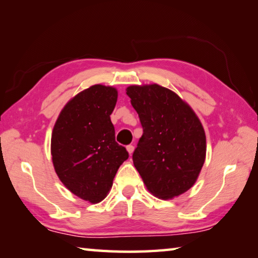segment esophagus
I'll use <instances>...</instances> for the list:
<instances>
[{
	"instance_id": "obj_1",
	"label": "esophagus",
	"mask_w": 258,
	"mask_h": 258,
	"mask_svg": "<svg viewBox=\"0 0 258 258\" xmlns=\"http://www.w3.org/2000/svg\"><path fill=\"white\" fill-rule=\"evenodd\" d=\"M126 149H127V151H128V154H130V155H132V154H133V151H134V146L130 145V146L126 147Z\"/></svg>"
}]
</instances>
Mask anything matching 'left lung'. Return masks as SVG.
Wrapping results in <instances>:
<instances>
[{
  "label": "left lung",
  "instance_id": "8db88e82",
  "mask_svg": "<svg viewBox=\"0 0 258 258\" xmlns=\"http://www.w3.org/2000/svg\"><path fill=\"white\" fill-rule=\"evenodd\" d=\"M143 127L133 163L152 195L167 200L195 184L206 158V135L196 112L158 84L126 89Z\"/></svg>",
  "mask_w": 258,
  "mask_h": 258
}]
</instances>
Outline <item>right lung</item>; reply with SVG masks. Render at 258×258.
<instances>
[{
    "instance_id": "add662e5",
    "label": "right lung",
    "mask_w": 258,
    "mask_h": 258,
    "mask_svg": "<svg viewBox=\"0 0 258 258\" xmlns=\"http://www.w3.org/2000/svg\"><path fill=\"white\" fill-rule=\"evenodd\" d=\"M118 92L95 84L69 100L60 111L51 137L56 175L67 189L85 202L107 197L128 152L115 140L110 115Z\"/></svg>"
}]
</instances>
